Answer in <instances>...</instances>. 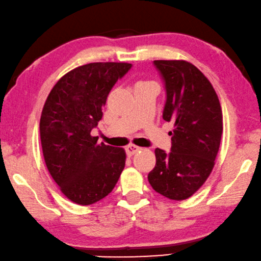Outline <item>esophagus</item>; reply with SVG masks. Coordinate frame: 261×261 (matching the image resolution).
I'll return each instance as SVG.
<instances>
[{"mask_svg": "<svg viewBox=\"0 0 261 261\" xmlns=\"http://www.w3.org/2000/svg\"><path fill=\"white\" fill-rule=\"evenodd\" d=\"M140 149H141V148H140L139 146H135V144H129V146L126 147V151L128 155H133Z\"/></svg>", "mask_w": 261, "mask_h": 261, "instance_id": "esophagus-1", "label": "esophagus"}]
</instances>
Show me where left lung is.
Segmentation results:
<instances>
[{"label": "left lung", "mask_w": 261, "mask_h": 261, "mask_svg": "<svg viewBox=\"0 0 261 261\" xmlns=\"http://www.w3.org/2000/svg\"><path fill=\"white\" fill-rule=\"evenodd\" d=\"M166 90L162 118L175 123L170 153L156 148L148 174L153 189L175 200L189 198L215 166L223 132L222 108L211 83L192 64L154 61Z\"/></svg>", "instance_id": "obj_1"}]
</instances>
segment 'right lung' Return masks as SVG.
I'll list each match as a JSON object with an SVG mask.
<instances>
[{
    "instance_id": "add662e5",
    "label": "right lung",
    "mask_w": 261,
    "mask_h": 261,
    "mask_svg": "<svg viewBox=\"0 0 261 261\" xmlns=\"http://www.w3.org/2000/svg\"><path fill=\"white\" fill-rule=\"evenodd\" d=\"M128 63H91L58 80L43 107L39 132L47 170L64 195L90 205L110 194L125 168L122 148L98 143L92 130Z\"/></svg>"
}]
</instances>
